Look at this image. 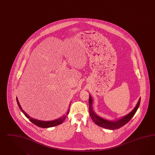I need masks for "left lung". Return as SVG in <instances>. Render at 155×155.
Segmentation results:
<instances>
[{"mask_svg":"<svg viewBox=\"0 0 155 155\" xmlns=\"http://www.w3.org/2000/svg\"><path fill=\"white\" fill-rule=\"evenodd\" d=\"M140 103V97L139 98L137 104L135 107L134 109L127 114L125 116L122 117L121 119L117 120V121H108L107 120H105L101 117L98 116L92 109V99L91 96H89V112L90 117L91 118L92 121L95 122V124L101 127H103L105 129H107L109 130H115L118 129L120 127L125 125L133 117L134 114L136 113L137 110H138L139 106Z\"/></svg>","mask_w":155,"mask_h":155,"instance_id":"8db88e82","label":"left lung"}]
</instances>
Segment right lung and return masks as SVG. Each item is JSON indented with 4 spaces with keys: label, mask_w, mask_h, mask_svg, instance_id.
<instances>
[{
    "label": "right lung",
    "mask_w": 155,
    "mask_h": 155,
    "mask_svg": "<svg viewBox=\"0 0 155 155\" xmlns=\"http://www.w3.org/2000/svg\"><path fill=\"white\" fill-rule=\"evenodd\" d=\"M16 101H17V104L18 105V107L20 108V109L21 110V112L25 114V116L27 117L28 118H29V120L32 123H33L34 125L38 126V127H42V128H48V127H51L53 126H55L59 125L60 124H62L64 121L65 120L66 117H67V115L69 114V108H70V105H69V109H68L67 113L64 115L63 117H60L57 120H55L54 121H41V120H36L34 119L33 118L30 117L29 115H28L25 111L22 109L21 105L19 103V101H18V99L16 98Z\"/></svg>",
    "instance_id": "add662e5"
}]
</instances>
